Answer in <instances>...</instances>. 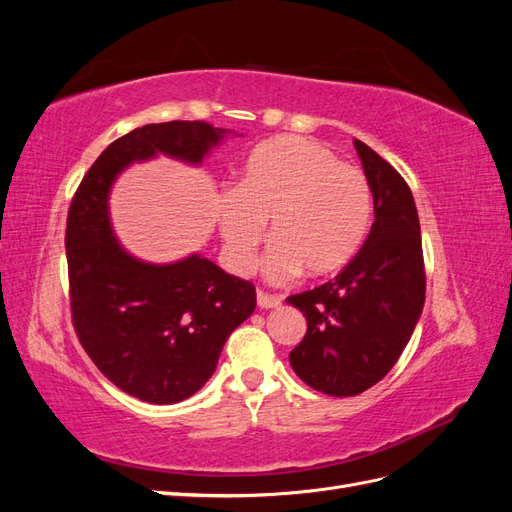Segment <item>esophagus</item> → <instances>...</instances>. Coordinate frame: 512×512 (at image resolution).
Listing matches in <instances>:
<instances>
[{
	"label": "esophagus",
	"mask_w": 512,
	"mask_h": 512,
	"mask_svg": "<svg viewBox=\"0 0 512 512\" xmlns=\"http://www.w3.org/2000/svg\"><path fill=\"white\" fill-rule=\"evenodd\" d=\"M256 301H258V307H262V309H271V307L282 305L280 294H271V292H265V290L256 292Z\"/></svg>",
	"instance_id": "34e87169"
}]
</instances>
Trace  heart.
<instances>
[{
  "instance_id": "heart-1",
  "label": "heart",
  "mask_w": 512,
  "mask_h": 512,
  "mask_svg": "<svg viewBox=\"0 0 512 512\" xmlns=\"http://www.w3.org/2000/svg\"><path fill=\"white\" fill-rule=\"evenodd\" d=\"M374 220V192L361 168L303 136H277L247 158L237 188L222 194L220 230L239 273L254 267L258 245L273 243L265 271L286 282L305 271L331 275L365 243Z\"/></svg>"
}]
</instances>
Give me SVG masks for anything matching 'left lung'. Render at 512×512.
I'll list each match as a JSON object with an SVG mask.
<instances>
[{
    "label": "left lung",
    "instance_id": "1",
    "mask_svg": "<svg viewBox=\"0 0 512 512\" xmlns=\"http://www.w3.org/2000/svg\"><path fill=\"white\" fill-rule=\"evenodd\" d=\"M356 153L374 192L369 235L348 267L314 290L290 294L307 333L290 365L307 386L352 397L380 382L404 352L425 303L421 224L406 179L361 141Z\"/></svg>",
    "mask_w": 512,
    "mask_h": 512
}]
</instances>
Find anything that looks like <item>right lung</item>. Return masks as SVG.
I'll list each match as a JSON object with an SVG mask.
<instances>
[{
	"instance_id": "right-lung-1",
	"label": "right lung",
	"mask_w": 512,
	"mask_h": 512,
	"mask_svg": "<svg viewBox=\"0 0 512 512\" xmlns=\"http://www.w3.org/2000/svg\"><path fill=\"white\" fill-rule=\"evenodd\" d=\"M222 134L207 121L136 128L100 153L68 209L74 333L108 380L149 404H177L211 378L228 335L252 316L256 288L196 254L164 267L134 260L108 224V190L134 160L200 162Z\"/></svg>"
}]
</instances>
